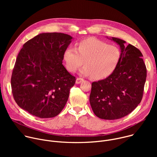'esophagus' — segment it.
I'll use <instances>...</instances> for the list:
<instances>
[{"instance_id":"1","label":"esophagus","mask_w":157,"mask_h":157,"mask_svg":"<svg viewBox=\"0 0 157 157\" xmlns=\"http://www.w3.org/2000/svg\"><path fill=\"white\" fill-rule=\"evenodd\" d=\"M82 81H83V79H82V78H78L76 79V84H80Z\"/></svg>"}]
</instances>
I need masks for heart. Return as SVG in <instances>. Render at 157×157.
I'll return each mask as SVG.
<instances>
[{"label": "heart", "mask_w": 157, "mask_h": 157, "mask_svg": "<svg viewBox=\"0 0 157 157\" xmlns=\"http://www.w3.org/2000/svg\"><path fill=\"white\" fill-rule=\"evenodd\" d=\"M67 70L75 72L83 64L80 73L96 80L107 78L113 73L121 59V50L94 38L81 41L78 48L70 47L63 54Z\"/></svg>", "instance_id": "heart-1"}]
</instances>
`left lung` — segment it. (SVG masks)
Here are the masks:
<instances>
[{"label":"left lung","instance_id":"left-lung-1","mask_svg":"<svg viewBox=\"0 0 157 157\" xmlns=\"http://www.w3.org/2000/svg\"><path fill=\"white\" fill-rule=\"evenodd\" d=\"M107 38L120 46L121 59L113 74L92 83L89 102L97 117L114 120L128 115L140 103L147 70L139 49L121 38Z\"/></svg>","mask_w":157,"mask_h":157}]
</instances>
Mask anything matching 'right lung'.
I'll return each instance as SVG.
<instances>
[{
  "label": "right lung",
  "mask_w": 157,
  "mask_h": 157,
  "mask_svg": "<svg viewBox=\"0 0 157 157\" xmlns=\"http://www.w3.org/2000/svg\"><path fill=\"white\" fill-rule=\"evenodd\" d=\"M73 39L62 33H42L24 44L11 78L12 94L20 108L40 118L61 113L76 82L63 65L64 52Z\"/></svg>",
  "instance_id": "right-lung-1"
}]
</instances>
